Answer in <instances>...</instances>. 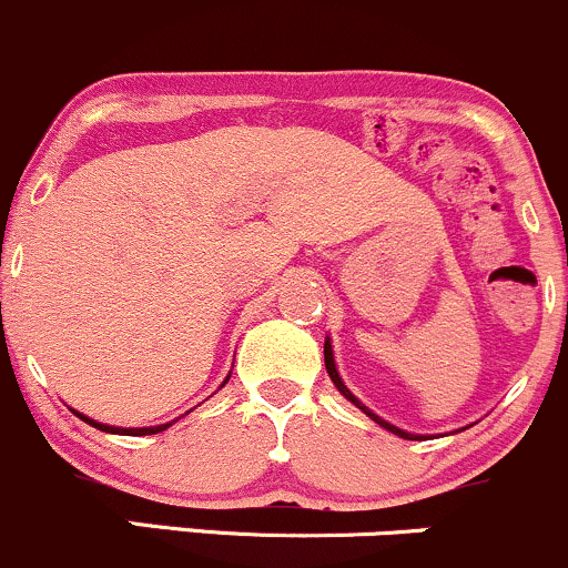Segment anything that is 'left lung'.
Masks as SVG:
<instances>
[{"label": "left lung", "instance_id": "8db88e82", "mask_svg": "<svg viewBox=\"0 0 568 568\" xmlns=\"http://www.w3.org/2000/svg\"><path fill=\"white\" fill-rule=\"evenodd\" d=\"M324 367H327V373H329V378H333V384H335V388L337 392L343 394V397L348 399V403L352 405H356L359 407L362 413H365V416H369L373 418L375 424L378 426H384V429H388L392 432V435H397V437H403V439H426L429 435H413V432H405V429H399V426H394V424H388L386 418H381L378 413H373L369 410V407L365 405V403H359V399L354 397L352 394V388H348L346 384H343V378H341V373H337V365H335V354H333V341H329V337H324ZM456 432H462V429H456Z\"/></svg>", "mask_w": 568, "mask_h": 568}]
</instances>
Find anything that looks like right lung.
Instances as JSON below:
<instances>
[{
    "instance_id": "add662e5",
    "label": "right lung",
    "mask_w": 568,
    "mask_h": 568,
    "mask_svg": "<svg viewBox=\"0 0 568 568\" xmlns=\"http://www.w3.org/2000/svg\"><path fill=\"white\" fill-rule=\"evenodd\" d=\"M227 381H231V375H227V378L222 381V386H225ZM74 413H78V410H74ZM187 413H190V410H187ZM78 416H80L82 422H85V424L95 426V429H101V432H110V435H129V437L158 435V432H165V429H169L171 424H174V422H180V418H174V422H169V424H158V426H110V424H101V422H95V418H91V416H82V413H78Z\"/></svg>"
}]
</instances>
